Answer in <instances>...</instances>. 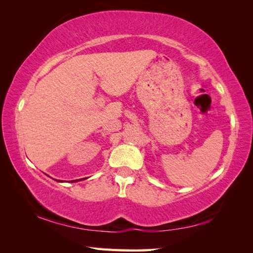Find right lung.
Here are the masks:
<instances>
[{
    "label": "right lung",
    "instance_id": "right-lung-1",
    "mask_svg": "<svg viewBox=\"0 0 253 253\" xmlns=\"http://www.w3.org/2000/svg\"><path fill=\"white\" fill-rule=\"evenodd\" d=\"M77 180H78V179H77ZM77 180H72V182H74V181H77ZM57 181H58V180H57Z\"/></svg>",
    "mask_w": 253,
    "mask_h": 253
}]
</instances>
